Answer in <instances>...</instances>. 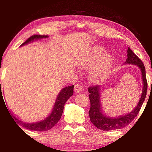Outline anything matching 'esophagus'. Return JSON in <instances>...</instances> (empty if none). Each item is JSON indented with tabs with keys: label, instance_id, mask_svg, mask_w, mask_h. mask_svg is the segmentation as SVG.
<instances>
[{
	"label": "esophagus",
	"instance_id": "34e87169",
	"mask_svg": "<svg viewBox=\"0 0 152 152\" xmlns=\"http://www.w3.org/2000/svg\"><path fill=\"white\" fill-rule=\"evenodd\" d=\"M82 86L80 84H77L74 86V91L75 93H80V92L82 91Z\"/></svg>",
	"mask_w": 152,
	"mask_h": 152
}]
</instances>
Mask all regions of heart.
I'll return each mask as SVG.
<instances>
[{
	"instance_id": "1",
	"label": "heart",
	"mask_w": 152,
	"mask_h": 152,
	"mask_svg": "<svg viewBox=\"0 0 152 152\" xmlns=\"http://www.w3.org/2000/svg\"><path fill=\"white\" fill-rule=\"evenodd\" d=\"M103 54V49L100 47H95L86 54L84 58L81 62L83 67L91 66L102 56ZM112 62V57L110 54H105L102 57L97 66L92 71L91 78L94 80H98L105 74L109 69Z\"/></svg>"
}]
</instances>
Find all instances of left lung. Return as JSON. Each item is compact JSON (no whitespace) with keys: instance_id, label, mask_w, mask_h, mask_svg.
I'll use <instances>...</instances> for the list:
<instances>
[{"instance_id":"obj_1","label":"left lung","mask_w":152,"mask_h":152,"mask_svg":"<svg viewBox=\"0 0 152 152\" xmlns=\"http://www.w3.org/2000/svg\"><path fill=\"white\" fill-rule=\"evenodd\" d=\"M128 58L126 61V64H133L137 66L141 70L142 77L143 88L141 98L135 109L126 115H121L117 117H110L105 115L102 112L101 102H100V86L96 85L89 86L88 88L89 92V100L91 107L88 112L90 120L91 123L98 129L102 131H112L120 129L126 126L138 115L147 95V82L146 78L145 68L142 61L135 54L131 49L128 48Z\"/></svg>"}]
</instances>
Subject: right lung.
<instances>
[{
    "label": "right lung",
    "mask_w": 152,
    "mask_h": 152,
    "mask_svg": "<svg viewBox=\"0 0 152 152\" xmlns=\"http://www.w3.org/2000/svg\"><path fill=\"white\" fill-rule=\"evenodd\" d=\"M46 37H48V36H47V35H32V36L29 37L26 41H25V42L21 45V46L28 44V43L31 42H33V41L34 40H39V39L42 38H46ZM73 88L74 85H72L67 86V87H65L63 88V89H61L58 96H57L54 107H53L52 109V112H51L50 115H49L46 119L42 120V121L35 122V123H25V122L17 119V118L13 115H12V118H13L15 120H17L21 126L25 128V129H29L31 130V131H48V130H50L52 129V128L54 127V126L58 123L59 120L61 119L62 113L63 112H64L65 103H66V102L69 99V98H70V96L73 95ZM0 93L2 94L1 91Z\"/></svg>",
    "instance_id": "1"
}]
</instances>
